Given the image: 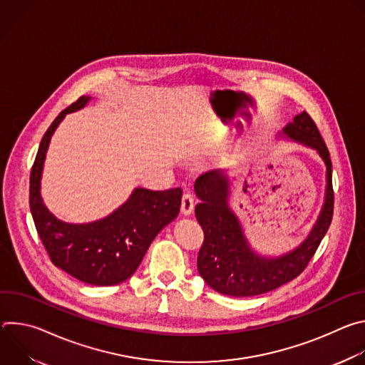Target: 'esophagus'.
<instances>
[{
  "label": "esophagus",
  "mask_w": 365,
  "mask_h": 365,
  "mask_svg": "<svg viewBox=\"0 0 365 365\" xmlns=\"http://www.w3.org/2000/svg\"><path fill=\"white\" fill-rule=\"evenodd\" d=\"M193 196L190 193H185L182 196V206H180V211L183 215H190L193 212Z\"/></svg>",
  "instance_id": "obj_1"
}]
</instances>
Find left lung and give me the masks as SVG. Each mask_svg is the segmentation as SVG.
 Wrapping results in <instances>:
<instances>
[{
  "mask_svg": "<svg viewBox=\"0 0 365 365\" xmlns=\"http://www.w3.org/2000/svg\"><path fill=\"white\" fill-rule=\"evenodd\" d=\"M277 140L294 141L317 151L327 169L324 203L306 238L289 251L277 255L258 252L247 238L245 230L232 211L231 180L227 170H212L195 182L200 202L195 215L203 230V244L197 254V272L215 292L245 297L274 290L297 277L325 237L334 214L332 163L329 151L306 111L277 133Z\"/></svg>",
  "mask_w": 365,
  "mask_h": 365,
  "instance_id": "1",
  "label": "left lung"
}]
</instances>
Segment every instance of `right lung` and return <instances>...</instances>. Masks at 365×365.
Listing matches in <instances>:
<instances>
[{
	"label": "right lung",
	"mask_w": 365,
	"mask_h": 365,
	"mask_svg": "<svg viewBox=\"0 0 365 365\" xmlns=\"http://www.w3.org/2000/svg\"><path fill=\"white\" fill-rule=\"evenodd\" d=\"M91 99L89 95L81 96L43 135L30 175V211L51 263L83 283L113 286L135 273L155 235L179 215L182 189L134 187L117 210L91 222H65L51 214L41 197L50 140L65 117L86 107Z\"/></svg>",
	"instance_id": "1"
}]
</instances>
